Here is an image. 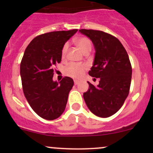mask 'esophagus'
Instances as JSON below:
<instances>
[{
  "mask_svg": "<svg viewBox=\"0 0 153 153\" xmlns=\"http://www.w3.org/2000/svg\"><path fill=\"white\" fill-rule=\"evenodd\" d=\"M74 83H75V85H78V84L79 83V81L78 80H74Z\"/></svg>",
  "mask_w": 153,
  "mask_h": 153,
  "instance_id": "34e87169",
  "label": "esophagus"
}]
</instances>
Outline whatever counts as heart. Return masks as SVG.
<instances>
[{
	"mask_svg": "<svg viewBox=\"0 0 153 153\" xmlns=\"http://www.w3.org/2000/svg\"><path fill=\"white\" fill-rule=\"evenodd\" d=\"M76 45L84 54L88 53L91 50L92 44L91 40L85 36H80L75 40ZM68 45L65 44L61 50V56L64 59L66 57L68 52ZM87 69V66L84 64H71L67 66L65 69V73L68 76L74 78H80L83 75L84 72Z\"/></svg>",
	"mask_w": 153,
	"mask_h": 153,
	"instance_id": "obj_1",
	"label": "heart"
}]
</instances>
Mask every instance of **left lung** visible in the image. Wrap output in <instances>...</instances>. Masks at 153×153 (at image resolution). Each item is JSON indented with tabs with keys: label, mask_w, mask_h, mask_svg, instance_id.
I'll return each mask as SVG.
<instances>
[{
	"label": "left lung",
	"mask_w": 153,
	"mask_h": 153,
	"mask_svg": "<svg viewBox=\"0 0 153 153\" xmlns=\"http://www.w3.org/2000/svg\"><path fill=\"white\" fill-rule=\"evenodd\" d=\"M79 31L91 39L96 50L94 65L88 74L100 78L97 86L88 82L89 88L83 94V99L93 114L106 118L120 109L129 95L130 60L122 44L113 35L93 29Z\"/></svg>",
	"instance_id": "1"
}]
</instances>
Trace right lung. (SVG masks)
<instances>
[{"label": "right lung", "mask_w": 153, "mask_h": 153, "mask_svg": "<svg viewBox=\"0 0 153 153\" xmlns=\"http://www.w3.org/2000/svg\"><path fill=\"white\" fill-rule=\"evenodd\" d=\"M78 31H51L33 39L26 47L20 65L23 91L35 113L47 120L60 117L68 102L73 80L64 77L54 82V66L61 62L65 43Z\"/></svg>", "instance_id": "1"}]
</instances>
